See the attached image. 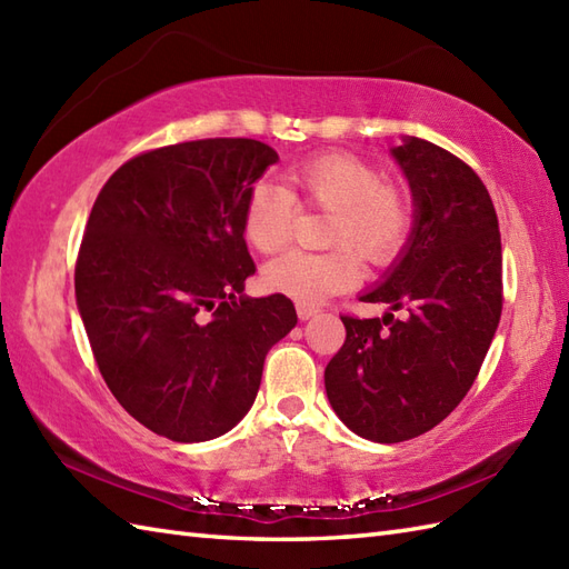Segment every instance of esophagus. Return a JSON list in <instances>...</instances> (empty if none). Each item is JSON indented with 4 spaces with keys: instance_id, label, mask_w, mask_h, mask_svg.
<instances>
[{
    "instance_id": "obj_1",
    "label": "esophagus",
    "mask_w": 569,
    "mask_h": 569,
    "mask_svg": "<svg viewBox=\"0 0 569 569\" xmlns=\"http://www.w3.org/2000/svg\"><path fill=\"white\" fill-rule=\"evenodd\" d=\"M296 310H298V318L300 320H310L312 316H318V312H320L318 306H310V303H298Z\"/></svg>"
}]
</instances>
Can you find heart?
Masks as SVG:
<instances>
[{"instance_id": "b5f03b06", "label": "heart", "mask_w": 569, "mask_h": 569, "mask_svg": "<svg viewBox=\"0 0 569 569\" xmlns=\"http://www.w3.org/2000/svg\"><path fill=\"white\" fill-rule=\"evenodd\" d=\"M288 188L257 183L241 212V232L257 251L281 249L291 237L296 196L330 212V251H286L263 266V283L300 303H320L349 291L359 278V257L391 263L413 232V200L401 186L386 183L377 166L355 153L328 151L300 161L286 173ZM356 250L352 252L351 249Z\"/></svg>"}]
</instances>
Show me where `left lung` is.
<instances>
[{
	"label": "left lung",
	"instance_id": "8db88e82",
	"mask_svg": "<svg viewBox=\"0 0 569 569\" xmlns=\"http://www.w3.org/2000/svg\"><path fill=\"white\" fill-rule=\"evenodd\" d=\"M403 168L416 224L383 281L361 296L383 318L342 316L345 345L328 369L335 413L359 438L403 442L438 426L475 383L503 306L501 234L487 186L435 143L408 137ZM401 309L405 316L393 319Z\"/></svg>",
	"mask_w": 569,
	"mask_h": 569
}]
</instances>
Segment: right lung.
I'll return each instance as SVG.
<instances>
[{
    "mask_svg": "<svg viewBox=\"0 0 569 569\" xmlns=\"http://www.w3.org/2000/svg\"><path fill=\"white\" fill-rule=\"evenodd\" d=\"M276 161L257 139L173 143L119 166L92 204L76 261L84 332L117 401L173 442L232 430L298 322L281 293L241 296L257 271L241 212Z\"/></svg>",
    "mask_w": 569,
    "mask_h": 569,
    "instance_id": "obj_1",
    "label": "right lung"
}]
</instances>
